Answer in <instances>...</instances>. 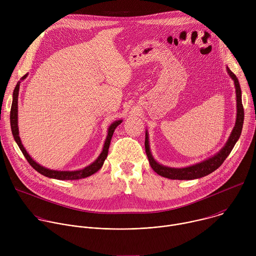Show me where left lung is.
Wrapping results in <instances>:
<instances>
[{
  "label": "left lung",
  "mask_w": 256,
  "mask_h": 256,
  "mask_svg": "<svg viewBox=\"0 0 256 256\" xmlns=\"http://www.w3.org/2000/svg\"><path fill=\"white\" fill-rule=\"evenodd\" d=\"M227 68V72L229 74L230 78L234 81V85H235V91H236V107H237V114H236V122L235 126L232 130V132L228 138V140L226 142L224 147L218 151L216 154H214V156L200 162L196 163L194 165H190L188 167H182V168H173V167H168V166H164L160 163H158L150 150V144H149V132L148 130H146V138H144V149H146V153H147L148 159H149V163L151 165V167L153 168V170L165 177V178H169V179H178V180H192V179H198L204 176L208 175L210 173L214 172L216 169H218L220 167L223 162L226 160V158L229 156V154L231 153L232 149L234 148L235 144L237 142V140H239L240 136H241V132H242V128H243V122H244V109H243V105H242V95H241V88H240V84L238 82L237 77L234 75V72H231V70Z\"/></svg>",
  "instance_id": "left-lung-1"
}]
</instances>
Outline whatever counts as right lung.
<instances>
[{
    "instance_id": "right-lung-1",
    "label": "right lung",
    "mask_w": 256,
    "mask_h": 256,
    "mask_svg": "<svg viewBox=\"0 0 256 256\" xmlns=\"http://www.w3.org/2000/svg\"><path fill=\"white\" fill-rule=\"evenodd\" d=\"M28 74L24 75L20 81H18L14 92H13V101H12V107H11V112H10V122H11V130H12V134L14 136V140H16L17 144L19 146L20 150L22 151L24 157L26 158V160L28 161V163L36 170L38 172H40V174L50 177V178H54V179H58V180H77V179H82L88 176H91L92 174L96 173L103 165L107 154H108V149H109V144H110V140L114 136V130L118 126H120L122 122V120H116L110 126H109L108 130H107V136L105 138L104 144H103V149L100 153V155L98 156V158L91 163L90 165H88L87 167L83 168V169H79V170H74V171H58V170H52V169H48L46 167L42 166L40 164H38V162H35L30 155L27 153V151L25 150L24 146L22 144L21 138L19 136V128H18V95H19V88H20V83L26 79Z\"/></svg>"
}]
</instances>
